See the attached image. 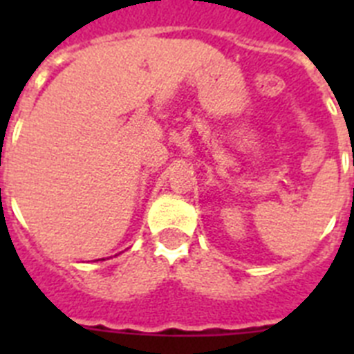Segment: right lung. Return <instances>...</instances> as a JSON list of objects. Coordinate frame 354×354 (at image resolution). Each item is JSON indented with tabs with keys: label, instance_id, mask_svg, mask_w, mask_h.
Listing matches in <instances>:
<instances>
[{
	"label": "right lung",
	"instance_id": "obj_1",
	"mask_svg": "<svg viewBox=\"0 0 354 354\" xmlns=\"http://www.w3.org/2000/svg\"><path fill=\"white\" fill-rule=\"evenodd\" d=\"M102 261H104V259H102Z\"/></svg>",
	"mask_w": 354,
	"mask_h": 354
}]
</instances>
